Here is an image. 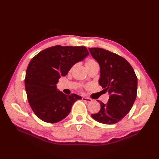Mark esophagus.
<instances>
[{"label":"esophagus","mask_w":159,"mask_h":159,"mask_svg":"<svg viewBox=\"0 0 159 159\" xmlns=\"http://www.w3.org/2000/svg\"><path fill=\"white\" fill-rule=\"evenodd\" d=\"M82 100L83 101H85V102H92V100L91 98H86V97H83Z\"/></svg>","instance_id":"34e87169"}]
</instances>
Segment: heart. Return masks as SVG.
Here are the masks:
<instances>
[{"label": "heart", "instance_id": "b5f03b06", "mask_svg": "<svg viewBox=\"0 0 159 159\" xmlns=\"http://www.w3.org/2000/svg\"><path fill=\"white\" fill-rule=\"evenodd\" d=\"M95 64H98V63L96 61L93 59H87L85 61V66L87 67V68H88V67L95 65ZM72 70V68H71L70 70Z\"/></svg>", "mask_w": 159, "mask_h": 159}]
</instances>
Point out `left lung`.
<instances>
[{
    "label": "left lung",
    "instance_id": "8db88e82",
    "mask_svg": "<svg viewBox=\"0 0 159 159\" xmlns=\"http://www.w3.org/2000/svg\"><path fill=\"white\" fill-rule=\"evenodd\" d=\"M89 50L100 65L99 84L110 94L108 102H100V111L92 117L98 122L114 124L122 120L133 105L137 92V76L122 57L100 48Z\"/></svg>",
    "mask_w": 159,
    "mask_h": 159
}]
</instances>
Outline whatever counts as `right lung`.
Segmentation results:
<instances>
[{
  "label": "right lung",
  "mask_w": 159,
  "mask_h": 159,
  "mask_svg": "<svg viewBox=\"0 0 159 159\" xmlns=\"http://www.w3.org/2000/svg\"><path fill=\"white\" fill-rule=\"evenodd\" d=\"M89 55L85 46L50 47L39 52L30 61L26 72L25 89L29 103L40 120L57 123L70 113L73 104L81 97L66 95L57 89L61 76Z\"/></svg>",
  "instance_id": "add662e5"
}]
</instances>
